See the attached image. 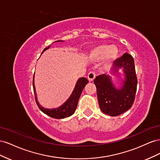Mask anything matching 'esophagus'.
Here are the masks:
<instances>
[{
  "mask_svg": "<svg viewBox=\"0 0 160 160\" xmlns=\"http://www.w3.org/2000/svg\"><path fill=\"white\" fill-rule=\"evenodd\" d=\"M95 75H95V72H93V71L89 72L88 75V78L89 81H93V80L95 78Z\"/></svg>",
  "mask_w": 160,
  "mask_h": 160,
  "instance_id": "obj_1",
  "label": "esophagus"
}]
</instances>
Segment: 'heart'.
<instances>
[{
	"instance_id": "heart-1",
	"label": "heart",
	"mask_w": 160,
	"mask_h": 160,
	"mask_svg": "<svg viewBox=\"0 0 160 160\" xmlns=\"http://www.w3.org/2000/svg\"><path fill=\"white\" fill-rule=\"evenodd\" d=\"M119 51L118 48L107 44H101L95 47L91 50L89 54V58L93 61H99L105 57V62L110 63L118 57Z\"/></svg>"
}]
</instances>
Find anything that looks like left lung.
<instances>
[{
  "instance_id": "1",
  "label": "left lung",
  "mask_w": 160,
  "mask_h": 160,
  "mask_svg": "<svg viewBox=\"0 0 160 160\" xmlns=\"http://www.w3.org/2000/svg\"><path fill=\"white\" fill-rule=\"evenodd\" d=\"M120 69L125 74V79L120 88H115L109 75H100L94 79L100 109L105 114L113 117L132 108L137 90L138 79L132 55L125 53L115 61L112 72L116 75Z\"/></svg>"
}]
</instances>
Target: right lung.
Segmentation results:
<instances>
[{"mask_svg":"<svg viewBox=\"0 0 160 160\" xmlns=\"http://www.w3.org/2000/svg\"><path fill=\"white\" fill-rule=\"evenodd\" d=\"M62 42L63 41H57L55 42ZM50 46L45 48L43 50L42 53L49 49ZM88 83V80L85 77H81L79 79V80L77 81V83L75 85V89L72 91V94L71 95L70 98L66 101L65 102L62 104L60 107L56 109H45L44 108L41 107V106L38 103L37 98V94L35 88V84H34V77H33V81H32V85H33V90L34 93H35V101L36 103L38 105V108L42 111L43 113L46 115L50 116V117L55 118V119H63L68 118L69 116L72 115L74 113L77 107V104H78V101L81 94L82 93V91L83 90L85 86Z\"/></svg>","mask_w":160,"mask_h":160,"instance_id":"1","label":"right lung"}]
</instances>
